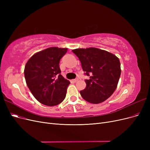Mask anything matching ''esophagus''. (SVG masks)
<instances>
[{
    "label": "esophagus",
    "instance_id": "34e87169",
    "mask_svg": "<svg viewBox=\"0 0 150 150\" xmlns=\"http://www.w3.org/2000/svg\"><path fill=\"white\" fill-rule=\"evenodd\" d=\"M78 80H79V79H78V78H76L74 79H72V82H73V83H76V82H77V81H78Z\"/></svg>",
    "mask_w": 150,
    "mask_h": 150
}]
</instances>
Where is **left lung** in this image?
I'll use <instances>...</instances> for the list:
<instances>
[{
    "label": "left lung",
    "mask_w": 150,
    "mask_h": 150,
    "mask_svg": "<svg viewBox=\"0 0 150 150\" xmlns=\"http://www.w3.org/2000/svg\"><path fill=\"white\" fill-rule=\"evenodd\" d=\"M81 62L86 87L81 91L83 98L90 103L106 101L116 89L121 75L119 59L104 50L95 47L72 50Z\"/></svg>",
    "instance_id": "left-lung-1"
}]
</instances>
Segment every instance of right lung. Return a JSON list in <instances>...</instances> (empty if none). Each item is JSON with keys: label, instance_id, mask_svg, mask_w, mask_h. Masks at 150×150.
<instances>
[{"label": "right lung", "instance_id": "1", "mask_svg": "<svg viewBox=\"0 0 150 150\" xmlns=\"http://www.w3.org/2000/svg\"><path fill=\"white\" fill-rule=\"evenodd\" d=\"M67 51V48L49 47L34 54L26 63L27 85L35 98L44 105H57L66 98L70 82L61 74L59 62Z\"/></svg>", "mask_w": 150, "mask_h": 150}]
</instances>
